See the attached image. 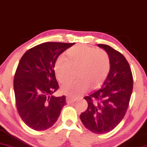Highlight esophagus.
Segmentation results:
<instances>
[{
    "label": "esophagus",
    "instance_id": "obj_1",
    "mask_svg": "<svg viewBox=\"0 0 147 147\" xmlns=\"http://www.w3.org/2000/svg\"><path fill=\"white\" fill-rule=\"evenodd\" d=\"M76 100V99L71 97V96H67V97L66 98V101H67V104H71V103L74 102Z\"/></svg>",
    "mask_w": 147,
    "mask_h": 147
}]
</instances>
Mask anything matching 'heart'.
Wrapping results in <instances>:
<instances>
[{"mask_svg": "<svg viewBox=\"0 0 147 147\" xmlns=\"http://www.w3.org/2000/svg\"><path fill=\"white\" fill-rule=\"evenodd\" d=\"M67 58L60 56L55 63L57 79L61 83L71 77L73 69H76L78 80L64 84L60 91L63 94L79 97L89 88L100 85L109 73L111 59L104 49H98L85 45H77L67 51Z\"/></svg>", "mask_w": 147, "mask_h": 147, "instance_id": "heart-1", "label": "heart"}]
</instances>
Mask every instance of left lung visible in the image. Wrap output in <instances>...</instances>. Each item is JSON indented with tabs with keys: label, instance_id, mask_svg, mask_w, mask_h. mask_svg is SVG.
Returning <instances> with one entry per match:
<instances>
[{
	"label": "left lung",
	"instance_id": "8db88e82",
	"mask_svg": "<svg viewBox=\"0 0 147 147\" xmlns=\"http://www.w3.org/2000/svg\"><path fill=\"white\" fill-rule=\"evenodd\" d=\"M109 53L111 69L100 89L84 98L88 107L80 118L84 127L95 134L113 130L125 116L133 91V76L125 57L107 45L98 44Z\"/></svg>",
	"mask_w": 147,
	"mask_h": 147
}]
</instances>
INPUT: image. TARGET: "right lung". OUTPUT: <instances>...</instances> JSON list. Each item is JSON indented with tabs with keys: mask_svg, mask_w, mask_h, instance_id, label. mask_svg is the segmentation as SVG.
<instances>
[{
	"mask_svg": "<svg viewBox=\"0 0 147 147\" xmlns=\"http://www.w3.org/2000/svg\"><path fill=\"white\" fill-rule=\"evenodd\" d=\"M74 44L44 42L20 58L13 79L16 105L20 118L34 130L52 127L66 105L65 96H52L59 88L53 69L58 56Z\"/></svg>",
	"mask_w": 147,
	"mask_h": 147,
	"instance_id": "add662e5",
	"label": "right lung"
}]
</instances>
